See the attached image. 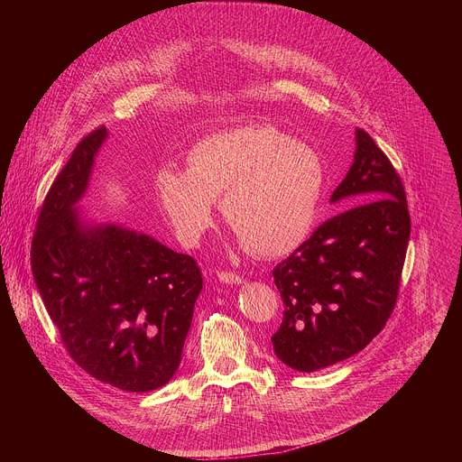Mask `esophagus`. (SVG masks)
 <instances>
[{
  "instance_id": "obj_1",
  "label": "esophagus",
  "mask_w": 462,
  "mask_h": 462,
  "mask_svg": "<svg viewBox=\"0 0 462 462\" xmlns=\"http://www.w3.org/2000/svg\"><path fill=\"white\" fill-rule=\"evenodd\" d=\"M217 278H219V282L228 283V285L243 283V276H239V274H236L232 271H221V273H217Z\"/></svg>"
}]
</instances>
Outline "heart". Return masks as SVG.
Listing matches in <instances>:
<instances>
[{
	"label": "heart",
	"mask_w": 462,
	"mask_h": 462,
	"mask_svg": "<svg viewBox=\"0 0 462 462\" xmlns=\"http://www.w3.org/2000/svg\"><path fill=\"white\" fill-rule=\"evenodd\" d=\"M325 171L318 153L273 125H245L197 141L186 170L155 175L159 205L177 239L199 245L219 199L225 223L254 255H285L312 232Z\"/></svg>",
	"instance_id": "1"
}]
</instances>
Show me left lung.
<instances>
[{"label": "left lung", "instance_id": "8db88e82", "mask_svg": "<svg viewBox=\"0 0 462 462\" xmlns=\"http://www.w3.org/2000/svg\"><path fill=\"white\" fill-rule=\"evenodd\" d=\"M340 199L356 207L321 223L273 271L285 307L274 353L301 373L360 353L397 305L411 232L406 191L360 127L355 162L331 195Z\"/></svg>", "mask_w": 462, "mask_h": 462}]
</instances>
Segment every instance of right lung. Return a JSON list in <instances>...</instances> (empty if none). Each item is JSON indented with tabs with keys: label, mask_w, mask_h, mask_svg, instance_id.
Returning <instances> with one entry per match:
<instances>
[{
	"label": "right lung",
	"mask_w": 462,
	"mask_h": 462,
	"mask_svg": "<svg viewBox=\"0 0 462 462\" xmlns=\"http://www.w3.org/2000/svg\"><path fill=\"white\" fill-rule=\"evenodd\" d=\"M106 137V125L91 131L56 175L31 267L69 356L100 382L144 393L175 374L203 278L191 255L146 234L80 219L75 205Z\"/></svg>",
	"instance_id": "1"
}]
</instances>
